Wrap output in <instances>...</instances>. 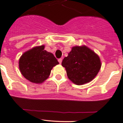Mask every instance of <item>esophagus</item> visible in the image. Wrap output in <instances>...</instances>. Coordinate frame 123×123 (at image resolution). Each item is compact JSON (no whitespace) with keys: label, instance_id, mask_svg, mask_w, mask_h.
I'll list each match as a JSON object with an SVG mask.
<instances>
[{"label":"esophagus","instance_id":"34e87169","mask_svg":"<svg viewBox=\"0 0 123 123\" xmlns=\"http://www.w3.org/2000/svg\"><path fill=\"white\" fill-rule=\"evenodd\" d=\"M62 61V59L61 58H59V59H58V62H59V64H61Z\"/></svg>","mask_w":123,"mask_h":123}]
</instances>
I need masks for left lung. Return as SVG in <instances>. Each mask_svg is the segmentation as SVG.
<instances>
[{"instance_id":"obj_1","label":"left lung","mask_w":123,"mask_h":123,"mask_svg":"<svg viewBox=\"0 0 123 123\" xmlns=\"http://www.w3.org/2000/svg\"><path fill=\"white\" fill-rule=\"evenodd\" d=\"M70 80L76 85H83L93 79L101 67L97 54L86 46L73 47L62 62Z\"/></svg>"}]
</instances>
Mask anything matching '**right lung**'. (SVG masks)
<instances>
[{
  "mask_svg": "<svg viewBox=\"0 0 123 123\" xmlns=\"http://www.w3.org/2000/svg\"><path fill=\"white\" fill-rule=\"evenodd\" d=\"M58 64L54 55L45 50L44 46H40L22 55L19 60V68L26 79L41 83L48 78L52 68Z\"/></svg>",
  "mask_w": 123,
  "mask_h": 123,
  "instance_id": "right-lung-1",
  "label": "right lung"
}]
</instances>
